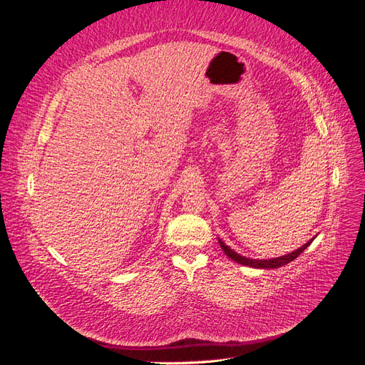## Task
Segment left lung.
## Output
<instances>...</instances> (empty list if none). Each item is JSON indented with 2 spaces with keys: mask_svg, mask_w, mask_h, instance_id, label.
I'll return each mask as SVG.
<instances>
[{
  "mask_svg": "<svg viewBox=\"0 0 365 365\" xmlns=\"http://www.w3.org/2000/svg\"><path fill=\"white\" fill-rule=\"evenodd\" d=\"M312 240L314 239H311L307 242V244H304L302 248H298V250H295L294 252H291V254H286V256H282V257H275V259H269V260H252V259H248V257H244V256H240V254H237V252H235L231 248H228L222 240L219 239V244H220V247H222V250H224V252L227 254V256L231 259V260H235V262H237V263H240V264H247V267H251V268H264V269H274V268H279V267H283V264H286V263H289V262H292L294 259H297L298 256H300V254L312 244Z\"/></svg>",
  "mask_w": 365,
  "mask_h": 365,
  "instance_id": "8db88e82",
  "label": "left lung"
}]
</instances>
